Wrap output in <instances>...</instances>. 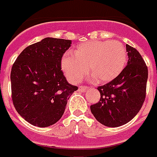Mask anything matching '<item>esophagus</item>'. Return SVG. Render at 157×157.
<instances>
[{"mask_svg": "<svg viewBox=\"0 0 157 157\" xmlns=\"http://www.w3.org/2000/svg\"><path fill=\"white\" fill-rule=\"evenodd\" d=\"M88 89V86H80L78 89V90L81 91V92H86Z\"/></svg>", "mask_w": 157, "mask_h": 157, "instance_id": "obj_1", "label": "esophagus"}]
</instances>
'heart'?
<instances>
[{"instance_id":"obj_1","label":"heart","mask_w":157,"mask_h":157,"mask_svg":"<svg viewBox=\"0 0 157 157\" xmlns=\"http://www.w3.org/2000/svg\"><path fill=\"white\" fill-rule=\"evenodd\" d=\"M127 53L118 40H92L79 45L73 54H67L61 59L62 70L71 83H78L90 74L98 84L115 79L123 71Z\"/></svg>"}]
</instances>
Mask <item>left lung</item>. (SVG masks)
<instances>
[{
    "label": "left lung",
    "instance_id": "1",
    "mask_svg": "<svg viewBox=\"0 0 157 157\" xmlns=\"http://www.w3.org/2000/svg\"><path fill=\"white\" fill-rule=\"evenodd\" d=\"M126 67L115 79L98 86L100 100L90 106L94 117L105 126L126 124L141 109L146 97L148 71L136 49L126 45Z\"/></svg>",
    "mask_w": 157,
    "mask_h": 157
}]
</instances>
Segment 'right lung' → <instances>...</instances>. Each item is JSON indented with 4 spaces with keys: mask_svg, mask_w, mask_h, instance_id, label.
I'll return each instance as SVG.
<instances>
[{
    "mask_svg": "<svg viewBox=\"0 0 157 157\" xmlns=\"http://www.w3.org/2000/svg\"><path fill=\"white\" fill-rule=\"evenodd\" d=\"M71 40L46 37L29 45L13 63L10 73L13 106L30 124L48 127L62 117L77 86L67 81L61 59Z\"/></svg>",
    "mask_w": 157,
    "mask_h": 157,
    "instance_id": "add662e5",
    "label": "right lung"
}]
</instances>
